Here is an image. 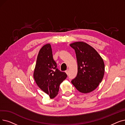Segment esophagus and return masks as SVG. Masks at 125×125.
I'll list each match as a JSON object with an SVG mask.
<instances>
[{"mask_svg":"<svg viewBox=\"0 0 125 125\" xmlns=\"http://www.w3.org/2000/svg\"><path fill=\"white\" fill-rule=\"evenodd\" d=\"M65 73H66L67 74H68V69H67L66 71H65Z\"/></svg>","mask_w":125,"mask_h":125,"instance_id":"34e87169","label":"esophagus"}]
</instances>
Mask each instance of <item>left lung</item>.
<instances>
[{
  "label": "left lung",
  "instance_id": "1",
  "mask_svg": "<svg viewBox=\"0 0 125 125\" xmlns=\"http://www.w3.org/2000/svg\"><path fill=\"white\" fill-rule=\"evenodd\" d=\"M70 46L74 50L78 63V73L72 83L81 93H90L97 87L104 77L103 60L93 47L85 42H74Z\"/></svg>",
  "mask_w": 125,
  "mask_h": 125
}]
</instances>
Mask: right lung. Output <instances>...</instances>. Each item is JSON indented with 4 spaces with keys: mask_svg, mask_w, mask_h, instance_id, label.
Returning a JSON list of instances; mask_svg holds the SVG:
<instances>
[{
    "mask_svg": "<svg viewBox=\"0 0 125 125\" xmlns=\"http://www.w3.org/2000/svg\"><path fill=\"white\" fill-rule=\"evenodd\" d=\"M67 77L61 72L54 60L51 45L47 44L40 50L37 59L34 78L39 87L53 99L58 94L59 86Z\"/></svg>",
    "mask_w": 125,
    "mask_h": 125,
    "instance_id": "1",
    "label": "right lung"
}]
</instances>
